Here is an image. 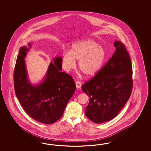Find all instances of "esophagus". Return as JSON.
<instances>
[{"label": "esophagus", "instance_id": "34e87169", "mask_svg": "<svg viewBox=\"0 0 151 151\" xmlns=\"http://www.w3.org/2000/svg\"><path fill=\"white\" fill-rule=\"evenodd\" d=\"M76 85L77 88H80V87L81 86V83L79 81H76Z\"/></svg>", "mask_w": 151, "mask_h": 151}]
</instances>
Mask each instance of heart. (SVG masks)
<instances>
[{
    "instance_id": "obj_1",
    "label": "heart",
    "mask_w": 151,
    "mask_h": 151,
    "mask_svg": "<svg viewBox=\"0 0 151 151\" xmlns=\"http://www.w3.org/2000/svg\"><path fill=\"white\" fill-rule=\"evenodd\" d=\"M105 55L101 46L93 40L85 39L74 44L70 51L64 52L63 66L66 71H70L76 67V60H79L80 71L86 77H93L101 69Z\"/></svg>"
}]
</instances>
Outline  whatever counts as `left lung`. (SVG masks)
Instances as JSON below:
<instances>
[{"instance_id": "left-lung-1", "label": "left lung", "mask_w": 151, "mask_h": 151, "mask_svg": "<svg viewBox=\"0 0 151 151\" xmlns=\"http://www.w3.org/2000/svg\"><path fill=\"white\" fill-rule=\"evenodd\" d=\"M114 46L116 50L109 61L81 87L90 98L85 115L96 124L114 118L132 91V66L128 52L120 41L116 40Z\"/></svg>"}]
</instances>
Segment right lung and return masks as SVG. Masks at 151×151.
<instances>
[{
	"label": "right lung",
	"mask_w": 151,
	"mask_h": 151,
	"mask_svg": "<svg viewBox=\"0 0 151 151\" xmlns=\"http://www.w3.org/2000/svg\"><path fill=\"white\" fill-rule=\"evenodd\" d=\"M31 48V44H28ZM29 48H20L14 70V86L17 98L27 114L45 124H51L61 118L76 88L70 75L61 72L62 58L50 63L45 79L36 86L30 83L26 68L25 58Z\"/></svg>",
	"instance_id": "1"
}]
</instances>
